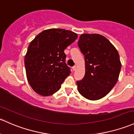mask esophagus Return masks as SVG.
<instances>
[{"label": "esophagus", "mask_w": 134, "mask_h": 134, "mask_svg": "<svg viewBox=\"0 0 134 134\" xmlns=\"http://www.w3.org/2000/svg\"><path fill=\"white\" fill-rule=\"evenodd\" d=\"M72 70L73 71H76V66H74V67H72Z\"/></svg>", "instance_id": "1"}]
</instances>
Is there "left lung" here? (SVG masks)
Wrapping results in <instances>:
<instances>
[{
    "label": "left lung",
    "instance_id": "obj_1",
    "mask_svg": "<svg viewBox=\"0 0 134 134\" xmlns=\"http://www.w3.org/2000/svg\"><path fill=\"white\" fill-rule=\"evenodd\" d=\"M78 46L85 57V74L77 81L78 91L90 100L105 97L118 81L121 64L118 51L105 36L83 34Z\"/></svg>",
    "mask_w": 134,
    "mask_h": 134
}]
</instances>
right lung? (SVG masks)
Returning <instances> with one entry per match:
<instances>
[{
    "instance_id": "1",
    "label": "right lung",
    "mask_w": 134,
    "mask_h": 134,
    "mask_svg": "<svg viewBox=\"0 0 134 134\" xmlns=\"http://www.w3.org/2000/svg\"><path fill=\"white\" fill-rule=\"evenodd\" d=\"M78 38L63 29H50L39 33L29 43L24 63L29 85L37 94L48 96L55 93L71 73L64 50Z\"/></svg>"
}]
</instances>
